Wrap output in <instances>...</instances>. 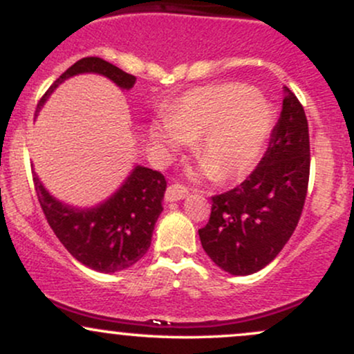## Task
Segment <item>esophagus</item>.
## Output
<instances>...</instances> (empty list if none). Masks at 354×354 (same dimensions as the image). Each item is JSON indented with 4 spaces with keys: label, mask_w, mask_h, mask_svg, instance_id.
<instances>
[{
    "label": "esophagus",
    "mask_w": 354,
    "mask_h": 354,
    "mask_svg": "<svg viewBox=\"0 0 354 354\" xmlns=\"http://www.w3.org/2000/svg\"><path fill=\"white\" fill-rule=\"evenodd\" d=\"M186 196H188V189L181 185H169L168 188H166V193H165V200L169 203L185 200Z\"/></svg>",
    "instance_id": "1"
}]
</instances>
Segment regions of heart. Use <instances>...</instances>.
I'll list each match as a JSON object with an SVG mask.
<instances>
[{
    "label": "heart",
    "mask_w": 354,
    "mask_h": 354,
    "mask_svg": "<svg viewBox=\"0 0 354 354\" xmlns=\"http://www.w3.org/2000/svg\"><path fill=\"white\" fill-rule=\"evenodd\" d=\"M165 124H149L154 149L171 153L178 141H194L203 171L225 183L253 169L270 135L271 113L253 89L226 83L186 93L166 113Z\"/></svg>",
    "instance_id": "1"
}]
</instances>
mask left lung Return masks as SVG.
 <instances>
[{"label": "left lung", "instance_id": "8db88e82", "mask_svg": "<svg viewBox=\"0 0 354 354\" xmlns=\"http://www.w3.org/2000/svg\"><path fill=\"white\" fill-rule=\"evenodd\" d=\"M310 181V133L303 104L284 88L281 115L258 166L236 188L211 196V214L198 230L214 265L245 276L263 270L291 238Z\"/></svg>", "mask_w": 354, "mask_h": 354}]
</instances>
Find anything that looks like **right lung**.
<instances>
[{"instance_id":"add662e5","label":"right lung","mask_w":354,"mask_h":354,"mask_svg":"<svg viewBox=\"0 0 354 354\" xmlns=\"http://www.w3.org/2000/svg\"><path fill=\"white\" fill-rule=\"evenodd\" d=\"M80 73H98L115 81L120 88L129 89L136 83L133 75L98 58L88 56L76 61L59 76L39 100L46 101L61 81ZM36 196L48 225L73 258L101 273H116L140 261L146 254L154 223L163 211L166 180L160 171L136 166L120 189L91 209H75L56 201L33 176Z\"/></svg>"}]
</instances>
